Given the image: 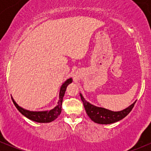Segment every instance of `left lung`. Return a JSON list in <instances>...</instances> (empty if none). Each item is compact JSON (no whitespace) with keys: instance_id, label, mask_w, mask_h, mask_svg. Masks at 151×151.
Returning a JSON list of instances; mask_svg holds the SVG:
<instances>
[{"instance_id":"left-lung-1","label":"left lung","mask_w":151,"mask_h":151,"mask_svg":"<svg viewBox=\"0 0 151 151\" xmlns=\"http://www.w3.org/2000/svg\"><path fill=\"white\" fill-rule=\"evenodd\" d=\"M80 94L82 101L83 102L85 111H86L89 118L93 122L99 123V124H110V123L121 121L132 111V108L134 107V104L136 103V101H135L133 104H131L126 109L121 111L114 112V111L109 110V109H105V108L99 107V106L90 104L85 99L81 93Z\"/></svg>"}]
</instances>
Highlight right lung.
<instances>
[{
	"label": "right lung",
	"mask_w": 151,
	"mask_h": 151,
	"mask_svg": "<svg viewBox=\"0 0 151 151\" xmlns=\"http://www.w3.org/2000/svg\"><path fill=\"white\" fill-rule=\"evenodd\" d=\"M72 83V79L69 78L66 80L63 83V84L61 85L60 89V93H59V100L58 102V105L52 109L47 111H29L27 109H23L22 107L19 106L14 101V100L12 99L14 104L17 109L19 111V112L22 114L24 116L28 118V119L31 121H36L37 123H50L55 120L60 115L61 112V107H62V101H63V98L64 96L65 92L67 86Z\"/></svg>",
	"instance_id": "1"
}]
</instances>
